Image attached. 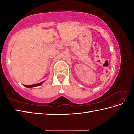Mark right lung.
<instances>
[{
    "instance_id": "obj_1",
    "label": "right lung",
    "mask_w": 134,
    "mask_h": 134,
    "mask_svg": "<svg viewBox=\"0 0 134 134\" xmlns=\"http://www.w3.org/2000/svg\"><path fill=\"white\" fill-rule=\"evenodd\" d=\"M43 83H44V81H42V82H41V83H38V84H34V85H24V86H25V87H26L27 88H32V87H37V86L41 85Z\"/></svg>"
}]
</instances>
